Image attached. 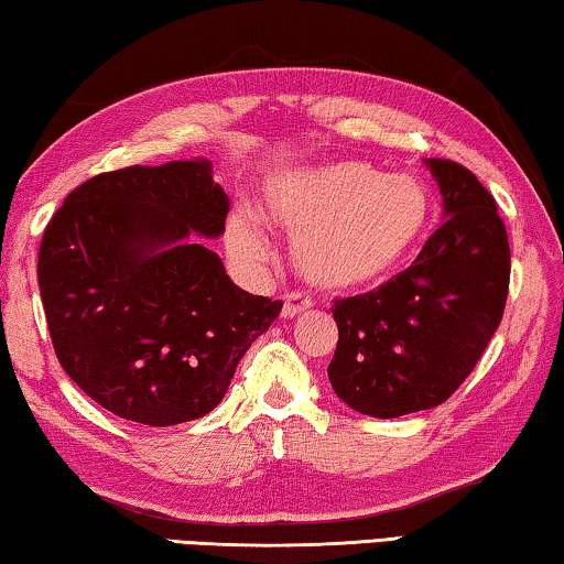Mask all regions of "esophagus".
<instances>
[{"instance_id": "obj_1", "label": "esophagus", "mask_w": 564, "mask_h": 564, "mask_svg": "<svg viewBox=\"0 0 564 564\" xmlns=\"http://www.w3.org/2000/svg\"><path fill=\"white\" fill-rule=\"evenodd\" d=\"M310 305L312 302L307 297H302V294H288V297H284V305H282V317L294 319L305 310H310Z\"/></svg>"}]
</instances>
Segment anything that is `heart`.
Returning <instances> with one entry per match:
<instances>
[{"mask_svg":"<svg viewBox=\"0 0 564 564\" xmlns=\"http://www.w3.org/2000/svg\"><path fill=\"white\" fill-rule=\"evenodd\" d=\"M267 227L292 239V264L312 288L368 292L403 270L433 219L429 186L411 173H386L368 161H330L274 176L259 204ZM241 259H264L267 239L254 216L229 221Z\"/></svg>","mask_w":564,"mask_h":564,"instance_id":"b5f03b06","label":"heart"}]
</instances>
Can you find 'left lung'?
<instances>
[{
	"label": "left lung",
	"mask_w": 564,
	"mask_h": 564,
	"mask_svg": "<svg viewBox=\"0 0 564 564\" xmlns=\"http://www.w3.org/2000/svg\"><path fill=\"white\" fill-rule=\"evenodd\" d=\"M444 224L409 270L368 294L337 300L333 391L372 419L444 403L487 350L509 290V241L491 194L469 169L426 159Z\"/></svg>",
	"instance_id": "obj_1"
}]
</instances>
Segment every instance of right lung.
<instances>
[{
    "mask_svg": "<svg viewBox=\"0 0 564 564\" xmlns=\"http://www.w3.org/2000/svg\"><path fill=\"white\" fill-rule=\"evenodd\" d=\"M229 196L209 161L100 173L52 216L37 280L59 366L95 403L143 426L202 419L282 302L239 290L196 240Z\"/></svg>",
    "mask_w": 564,
    "mask_h": 564,
    "instance_id": "obj_1",
    "label": "right lung"
}]
</instances>
